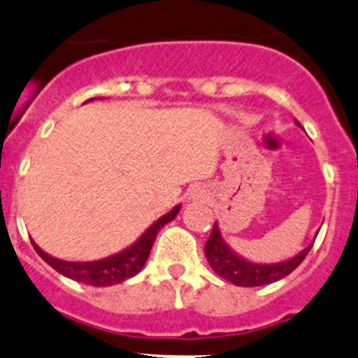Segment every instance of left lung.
Returning <instances> with one entry per match:
<instances>
[{
	"label": "left lung",
	"mask_w": 358,
	"mask_h": 358,
	"mask_svg": "<svg viewBox=\"0 0 358 358\" xmlns=\"http://www.w3.org/2000/svg\"><path fill=\"white\" fill-rule=\"evenodd\" d=\"M296 124L301 126L297 120ZM313 243H311L310 246H306L303 252L297 253V255L290 257V259L287 260H282V262H252V260L245 259V257H241L239 253H236L234 250L225 243V239L222 238L220 227H218V224L215 222L210 238H208L206 245H204V255H206L211 269H213L220 278L227 280V282L234 283V285L238 287H260L275 283L278 282V280L285 278L287 275H290V273L306 259L308 252L311 250Z\"/></svg>",
	"instance_id": "1"
}]
</instances>
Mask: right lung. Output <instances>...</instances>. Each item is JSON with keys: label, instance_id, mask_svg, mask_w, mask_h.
Returning a JSON list of instances; mask_svg holds the SVG:
<instances>
[{"label": "right lung", "instance_id": "obj_1", "mask_svg": "<svg viewBox=\"0 0 358 358\" xmlns=\"http://www.w3.org/2000/svg\"><path fill=\"white\" fill-rule=\"evenodd\" d=\"M98 98L87 99L85 103L94 101ZM101 99V98H99ZM180 204H176L169 213L162 215L159 220H155L136 241L131 246L124 248L122 252L113 253V255L105 257V259L92 260V262H69V260L55 259V257L45 253L36 243L33 241L34 250H36L38 255L45 260L50 267H54L55 271L61 273L66 278H71L75 282L87 283V285L92 287H110L117 285V283H122L126 280L133 278L134 275L143 269L145 262H147L148 255H150L152 245H154L155 238H157V232L164 227L168 222H171L173 218L178 215Z\"/></svg>", "mask_w": 358, "mask_h": 358}]
</instances>
